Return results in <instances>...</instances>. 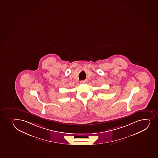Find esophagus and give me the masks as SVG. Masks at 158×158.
<instances>
[{
  "mask_svg": "<svg viewBox=\"0 0 158 158\" xmlns=\"http://www.w3.org/2000/svg\"><path fill=\"white\" fill-rule=\"evenodd\" d=\"M80 83H85V81H83V80H81V81H80Z\"/></svg>",
  "mask_w": 158,
  "mask_h": 158,
  "instance_id": "1",
  "label": "esophagus"
}]
</instances>
